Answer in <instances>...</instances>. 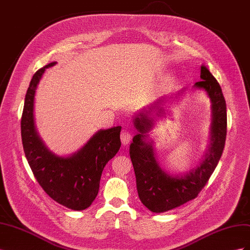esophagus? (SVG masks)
<instances>
[{
    "mask_svg": "<svg viewBox=\"0 0 250 250\" xmlns=\"http://www.w3.org/2000/svg\"><path fill=\"white\" fill-rule=\"evenodd\" d=\"M132 139V134L130 131L128 130H124L122 133H121V141H122L123 145H128L130 143Z\"/></svg>",
    "mask_w": 250,
    "mask_h": 250,
    "instance_id": "34e87169",
    "label": "esophagus"
}]
</instances>
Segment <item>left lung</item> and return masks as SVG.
Segmentation results:
<instances>
[{"label": "left lung", "instance_id": "left-lung-1", "mask_svg": "<svg viewBox=\"0 0 250 250\" xmlns=\"http://www.w3.org/2000/svg\"><path fill=\"white\" fill-rule=\"evenodd\" d=\"M201 81L195 83V87L206 90L211 102L210 142L204 158L197 166L184 175H170L161 168L156 160L152 142L147 141V132L154 125V120L148 110L143 109L133 119L134 127L139 133L134 135L130 144V158L137 179L140 200L153 213H164L196 198L207 185L222 155L226 139V103L222 89L216 78L206 65H201ZM184 93V90H181ZM158 112L166 115V109ZM160 116V115H157Z\"/></svg>", "mask_w": 250, "mask_h": 250}]
</instances>
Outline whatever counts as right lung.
Returning a JSON list of instances; mask_svg holds the SVG:
<instances>
[{
	"label": "right lung",
	"instance_id": "obj_1",
	"mask_svg": "<svg viewBox=\"0 0 250 250\" xmlns=\"http://www.w3.org/2000/svg\"><path fill=\"white\" fill-rule=\"evenodd\" d=\"M51 62L37 71L28 87L21 121V142L28 164L36 180L50 197L74 210H83L99 192L102 171L121 147V126L99 130L77 152L59 156L50 151L37 133L34 122V96L37 84Z\"/></svg>",
	"mask_w": 250,
	"mask_h": 250
}]
</instances>
